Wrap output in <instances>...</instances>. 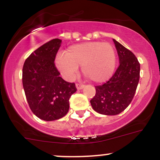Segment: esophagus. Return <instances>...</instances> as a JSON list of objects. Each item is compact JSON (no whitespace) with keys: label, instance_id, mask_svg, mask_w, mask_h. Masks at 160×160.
I'll list each match as a JSON object with an SVG mask.
<instances>
[{"label":"esophagus","instance_id":"1","mask_svg":"<svg viewBox=\"0 0 160 160\" xmlns=\"http://www.w3.org/2000/svg\"><path fill=\"white\" fill-rule=\"evenodd\" d=\"M76 87L78 89H82V88L84 87L83 84H80V83H76Z\"/></svg>","mask_w":160,"mask_h":160}]
</instances>
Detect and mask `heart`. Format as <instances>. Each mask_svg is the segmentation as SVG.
I'll list each match as a JSON object with an SVG mask.
<instances>
[{"instance_id": "1", "label": "heart", "mask_w": 160, "mask_h": 160, "mask_svg": "<svg viewBox=\"0 0 160 160\" xmlns=\"http://www.w3.org/2000/svg\"><path fill=\"white\" fill-rule=\"evenodd\" d=\"M116 52L111 43L87 42L70 47L65 55H58L56 65L66 76L71 78L82 65L84 76L93 82H102L111 77L116 66Z\"/></svg>"}]
</instances>
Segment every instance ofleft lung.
<instances>
[{
  "instance_id": "1",
  "label": "left lung",
  "mask_w": 160,
  "mask_h": 160,
  "mask_svg": "<svg viewBox=\"0 0 160 160\" xmlns=\"http://www.w3.org/2000/svg\"><path fill=\"white\" fill-rule=\"evenodd\" d=\"M120 65L105 83L95 86L90 100L94 111L104 115H117L132 101L140 78V63L129 49L113 40Z\"/></svg>"
}]
</instances>
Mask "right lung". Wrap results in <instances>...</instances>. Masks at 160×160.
<instances>
[{
    "label": "right lung",
    "mask_w": 160,
    "mask_h": 160,
    "mask_svg": "<svg viewBox=\"0 0 160 160\" xmlns=\"http://www.w3.org/2000/svg\"><path fill=\"white\" fill-rule=\"evenodd\" d=\"M62 40H49L34 51L25 60L22 84L27 102L38 118L46 121L58 120L67 114L69 98L77 91L74 82L59 77L55 65Z\"/></svg>",
    "instance_id": "obj_1"
}]
</instances>
